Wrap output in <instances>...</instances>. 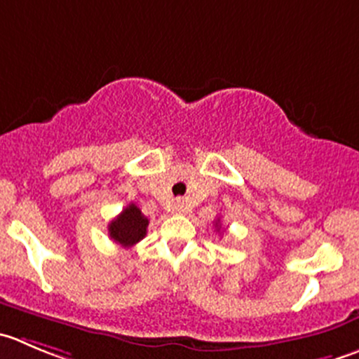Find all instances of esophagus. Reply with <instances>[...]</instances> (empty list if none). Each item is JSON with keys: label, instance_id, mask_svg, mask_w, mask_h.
<instances>
[{"label": "esophagus", "instance_id": "1", "mask_svg": "<svg viewBox=\"0 0 359 359\" xmlns=\"http://www.w3.org/2000/svg\"><path fill=\"white\" fill-rule=\"evenodd\" d=\"M173 212H175V214H180V212H184V205L182 203H177L175 207H173Z\"/></svg>", "mask_w": 359, "mask_h": 359}]
</instances>
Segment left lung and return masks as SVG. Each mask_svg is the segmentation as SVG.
I'll use <instances>...</instances> for the list:
<instances>
[{
  "label": "left lung",
  "mask_w": 359,
  "mask_h": 359,
  "mask_svg": "<svg viewBox=\"0 0 359 359\" xmlns=\"http://www.w3.org/2000/svg\"><path fill=\"white\" fill-rule=\"evenodd\" d=\"M215 228H217V231H219V228H221V226H219V219H217V222H215Z\"/></svg>",
  "instance_id": "8db88e82"
}]
</instances>
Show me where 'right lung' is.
Wrapping results in <instances>:
<instances>
[{
  "mask_svg": "<svg viewBox=\"0 0 359 359\" xmlns=\"http://www.w3.org/2000/svg\"><path fill=\"white\" fill-rule=\"evenodd\" d=\"M149 219L142 214L140 208L130 203L109 224V235L116 243L123 247H133L147 235Z\"/></svg>",
  "mask_w": 359,
  "mask_h": 359,
  "instance_id": "add662e5",
  "label": "right lung"
}]
</instances>
